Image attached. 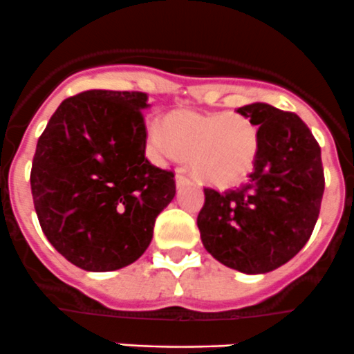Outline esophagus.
Listing matches in <instances>:
<instances>
[{
	"label": "esophagus",
	"mask_w": 354,
	"mask_h": 354,
	"mask_svg": "<svg viewBox=\"0 0 354 354\" xmlns=\"http://www.w3.org/2000/svg\"><path fill=\"white\" fill-rule=\"evenodd\" d=\"M176 182H177V187H182V185H187L191 180H189V177L184 176V174H177Z\"/></svg>",
	"instance_id": "obj_1"
}]
</instances>
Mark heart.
I'll use <instances>...</instances> for the list:
<instances>
[{
    "label": "heart",
    "mask_w": 354,
    "mask_h": 354,
    "mask_svg": "<svg viewBox=\"0 0 354 354\" xmlns=\"http://www.w3.org/2000/svg\"><path fill=\"white\" fill-rule=\"evenodd\" d=\"M151 145L163 155L189 158L192 174L218 189L232 187L250 176L260 149V131L244 115L177 110L148 127Z\"/></svg>",
    "instance_id": "b5f03b06"
}]
</instances>
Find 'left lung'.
Returning a JSON list of instances; mask_svg holds the SVG:
<instances>
[{"label":"left lung","mask_w":354,"mask_h":354,"mask_svg":"<svg viewBox=\"0 0 354 354\" xmlns=\"http://www.w3.org/2000/svg\"><path fill=\"white\" fill-rule=\"evenodd\" d=\"M237 113L258 125L257 162L239 189H205L198 229L222 265L267 274L295 258L313 232L325 189L320 146L292 111L253 103Z\"/></svg>","instance_id":"left-lung-1"}]
</instances>
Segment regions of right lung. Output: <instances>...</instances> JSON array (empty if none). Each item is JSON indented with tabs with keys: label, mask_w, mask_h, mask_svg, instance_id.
Segmentation results:
<instances>
[{
	"label": "right lung",
	"mask_w": 354,
	"mask_h": 354,
	"mask_svg": "<svg viewBox=\"0 0 354 354\" xmlns=\"http://www.w3.org/2000/svg\"><path fill=\"white\" fill-rule=\"evenodd\" d=\"M148 94L93 89L48 122L30 170L34 208L55 250L87 272L134 263L176 196L172 170L145 156Z\"/></svg>",
	"instance_id": "obj_1"
}]
</instances>
